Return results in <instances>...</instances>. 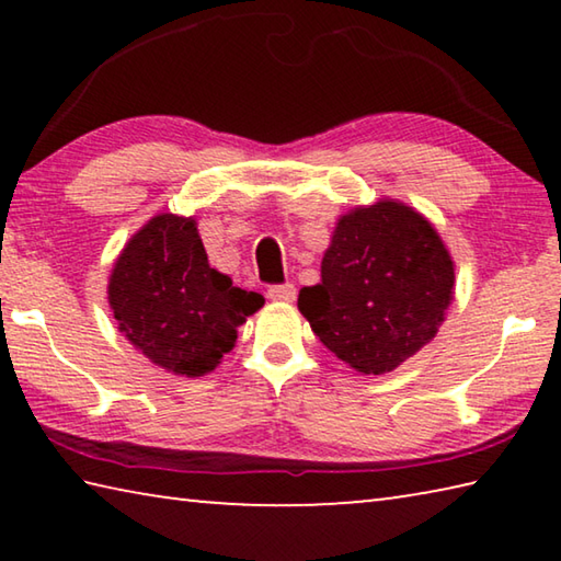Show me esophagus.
I'll return each mask as SVG.
<instances>
[{"mask_svg": "<svg viewBox=\"0 0 561 561\" xmlns=\"http://www.w3.org/2000/svg\"><path fill=\"white\" fill-rule=\"evenodd\" d=\"M267 297L272 301H294L297 299V287L294 284H277V287L267 289Z\"/></svg>", "mask_w": 561, "mask_h": 561, "instance_id": "34e87169", "label": "esophagus"}]
</instances>
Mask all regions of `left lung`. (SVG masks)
Masks as SVG:
<instances>
[{"mask_svg":"<svg viewBox=\"0 0 561 561\" xmlns=\"http://www.w3.org/2000/svg\"><path fill=\"white\" fill-rule=\"evenodd\" d=\"M455 294V262L428 217L401 201L356 205L336 220L321 282L299 311L358 374H391L431 344Z\"/></svg>","mask_w":561,"mask_h":561,"instance_id":"left-lung-1","label":"left lung"}]
</instances>
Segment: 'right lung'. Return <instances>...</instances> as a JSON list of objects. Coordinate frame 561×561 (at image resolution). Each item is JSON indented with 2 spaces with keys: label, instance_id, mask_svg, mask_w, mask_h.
I'll return each mask as SVG.
<instances>
[{
  "label": "right lung",
  "instance_id": "right-lung-1",
  "mask_svg": "<svg viewBox=\"0 0 561 561\" xmlns=\"http://www.w3.org/2000/svg\"><path fill=\"white\" fill-rule=\"evenodd\" d=\"M108 304L140 354L170 374L197 378L220 366L237 327L262 309L264 297L210 267L193 215L160 213L113 262Z\"/></svg>",
  "mask_w": 561,
  "mask_h": 561
}]
</instances>
